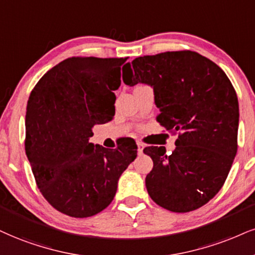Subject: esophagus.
<instances>
[{
    "label": "esophagus",
    "mask_w": 255,
    "mask_h": 255,
    "mask_svg": "<svg viewBox=\"0 0 255 255\" xmlns=\"http://www.w3.org/2000/svg\"><path fill=\"white\" fill-rule=\"evenodd\" d=\"M137 147H138V153H139V155H142L143 149H144V144L140 142H137Z\"/></svg>",
    "instance_id": "34e87169"
}]
</instances>
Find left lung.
<instances>
[{"instance_id": "8db88e82", "label": "left lung", "mask_w": 255, "mask_h": 255, "mask_svg": "<svg viewBox=\"0 0 255 255\" xmlns=\"http://www.w3.org/2000/svg\"><path fill=\"white\" fill-rule=\"evenodd\" d=\"M128 68L124 83L153 87L157 122L178 132L171 155L163 146L143 150L153 162L145 178L147 193L170 212L200 208L221 189L238 151L233 85L215 62L193 51L139 56Z\"/></svg>"}]
</instances>
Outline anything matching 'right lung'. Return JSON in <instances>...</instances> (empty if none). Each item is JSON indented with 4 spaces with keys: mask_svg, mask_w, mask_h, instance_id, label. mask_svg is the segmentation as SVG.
Wrapping results in <instances>:
<instances>
[{
    "mask_svg": "<svg viewBox=\"0 0 255 255\" xmlns=\"http://www.w3.org/2000/svg\"><path fill=\"white\" fill-rule=\"evenodd\" d=\"M127 60L72 56L51 68L31 91L24 149L37 188L62 214L90 218L105 209L123 171L137 157L134 140L117 149L89 142L94 125L115 116L113 91L121 86Z\"/></svg>",
    "mask_w": 255,
    "mask_h": 255,
    "instance_id": "obj_1",
    "label": "right lung"
}]
</instances>
